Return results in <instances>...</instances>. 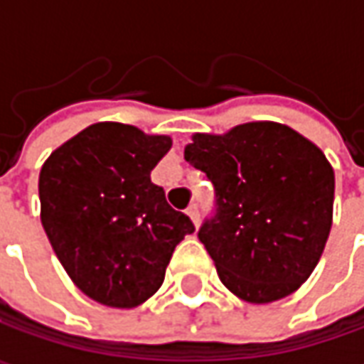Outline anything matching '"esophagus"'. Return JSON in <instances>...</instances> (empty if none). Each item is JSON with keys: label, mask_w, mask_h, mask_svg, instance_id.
I'll return each mask as SVG.
<instances>
[{"label": "esophagus", "mask_w": 364, "mask_h": 364, "mask_svg": "<svg viewBox=\"0 0 364 364\" xmlns=\"http://www.w3.org/2000/svg\"><path fill=\"white\" fill-rule=\"evenodd\" d=\"M186 215H188L190 220L194 223V227H198V223H200V213H198V206H196V204H190Z\"/></svg>", "instance_id": "1"}]
</instances>
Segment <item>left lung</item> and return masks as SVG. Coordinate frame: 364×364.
Here are the masks:
<instances>
[{
	"label": "left lung",
	"instance_id": "8db88e82",
	"mask_svg": "<svg viewBox=\"0 0 364 364\" xmlns=\"http://www.w3.org/2000/svg\"><path fill=\"white\" fill-rule=\"evenodd\" d=\"M184 158L217 190V215L198 239L223 286L249 304L294 294L332 227L334 170L324 151L284 123L251 121L194 133Z\"/></svg>",
	"mask_w": 364,
	"mask_h": 364
}]
</instances>
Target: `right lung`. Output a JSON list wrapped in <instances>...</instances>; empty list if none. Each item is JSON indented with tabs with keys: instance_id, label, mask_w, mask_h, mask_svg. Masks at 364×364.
I'll list each match as a JSON object with an SVG mask.
<instances>
[{
	"instance_id": "1",
	"label": "right lung",
	"mask_w": 364,
	"mask_h": 364,
	"mask_svg": "<svg viewBox=\"0 0 364 364\" xmlns=\"http://www.w3.org/2000/svg\"><path fill=\"white\" fill-rule=\"evenodd\" d=\"M170 135L101 121L56 147L38 180L40 220L73 284L109 308L160 289L176 245L194 225L166 203L151 170Z\"/></svg>"
}]
</instances>
